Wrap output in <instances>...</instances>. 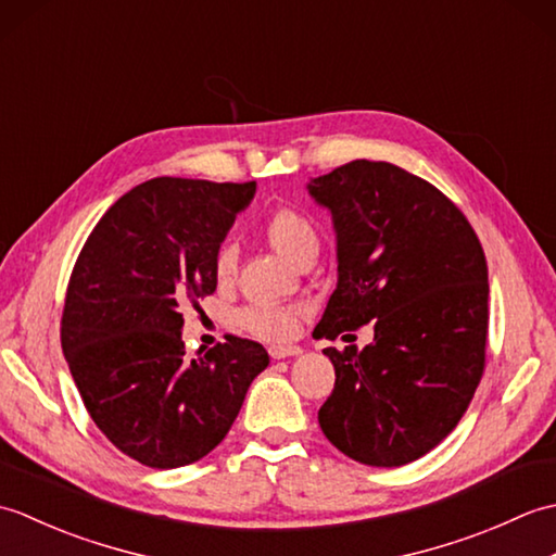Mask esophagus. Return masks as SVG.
I'll return each mask as SVG.
<instances>
[{"label": "esophagus", "mask_w": 556, "mask_h": 556, "mask_svg": "<svg viewBox=\"0 0 556 556\" xmlns=\"http://www.w3.org/2000/svg\"><path fill=\"white\" fill-rule=\"evenodd\" d=\"M301 349L299 346H269V356L275 361L289 358V356H299Z\"/></svg>", "instance_id": "34e87169"}]
</instances>
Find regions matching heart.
<instances>
[{
  "label": "heart",
  "instance_id": "obj_1",
  "mask_svg": "<svg viewBox=\"0 0 556 556\" xmlns=\"http://www.w3.org/2000/svg\"><path fill=\"white\" fill-rule=\"evenodd\" d=\"M265 236L269 245L293 265L303 263L305 257L317 255V251H320V233H317L315 224L296 210H277L265 222ZM236 263H239L236 245L231 241L222 243L215 255L217 279L229 281L236 271ZM301 315V305H248L236 315V320L255 337L281 341L296 332Z\"/></svg>",
  "mask_w": 556,
  "mask_h": 556
}]
</instances>
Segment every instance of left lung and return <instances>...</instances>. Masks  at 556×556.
Returning <instances> with one entry per match:
<instances>
[{
    "mask_svg": "<svg viewBox=\"0 0 556 556\" xmlns=\"http://www.w3.org/2000/svg\"><path fill=\"white\" fill-rule=\"evenodd\" d=\"M305 188L337 233V289L315 334L375 325L363 351H323L337 382L317 420L353 460L410 464L456 428L485 368V253L464 212L396 164L353 160Z\"/></svg>",
    "mask_w": 556,
    "mask_h": 556,
    "instance_id": "8db88e82",
    "label": "left lung"
}]
</instances>
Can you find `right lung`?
Wrapping results in <instances>:
<instances>
[{
	"mask_svg": "<svg viewBox=\"0 0 556 556\" xmlns=\"http://www.w3.org/2000/svg\"><path fill=\"white\" fill-rule=\"evenodd\" d=\"M253 195L255 181L150 179L104 212L76 260L64 358L90 418L138 464L207 456L269 365L251 339L229 337L198 361L181 341V308L217 289L215 255Z\"/></svg>",
	"mask_w": 556,
	"mask_h": 556,
	"instance_id": "right-lung-1",
	"label": "right lung"
}]
</instances>
